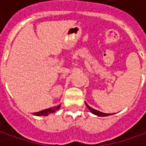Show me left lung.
<instances>
[{
    "instance_id": "1",
    "label": "left lung",
    "mask_w": 146,
    "mask_h": 146,
    "mask_svg": "<svg viewBox=\"0 0 146 146\" xmlns=\"http://www.w3.org/2000/svg\"><path fill=\"white\" fill-rule=\"evenodd\" d=\"M85 105L88 108V110L91 111V113H92L93 114H95V115H96V116H110V115H111L110 113H102V112H100V111H98V110H95V109H93V108H92L91 106H89L85 102Z\"/></svg>"
}]
</instances>
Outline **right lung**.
Here are the masks:
<instances>
[{
    "label": "right lung",
    "instance_id": "right-lung-1",
    "mask_svg": "<svg viewBox=\"0 0 146 146\" xmlns=\"http://www.w3.org/2000/svg\"><path fill=\"white\" fill-rule=\"evenodd\" d=\"M61 105H58L57 106H54V107H51L49 108V109H46V110H41V111H40V112H37V113H33V115H35V116H48L49 114H51V113H55L57 110H58V109L60 108Z\"/></svg>",
    "mask_w": 146,
    "mask_h": 146
}]
</instances>
